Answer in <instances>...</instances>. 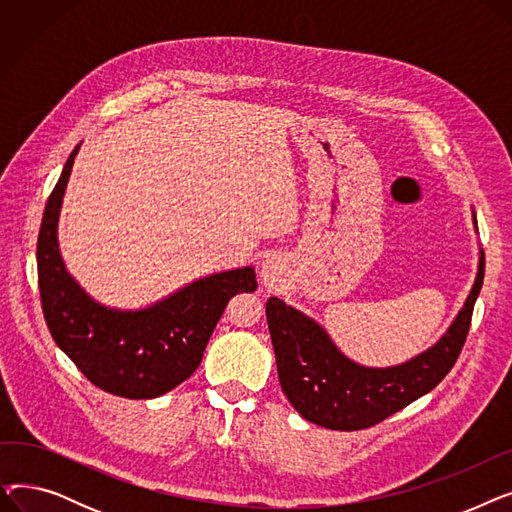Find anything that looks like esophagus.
Wrapping results in <instances>:
<instances>
[{"label": "esophagus", "mask_w": 512, "mask_h": 512, "mask_svg": "<svg viewBox=\"0 0 512 512\" xmlns=\"http://www.w3.org/2000/svg\"><path fill=\"white\" fill-rule=\"evenodd\" d=\"M286 278V263L282 257L278 255H270L265 257L261 263V282L265 288L270 290H278L284 284Z\"/></svg>", "instance_id": "1"}]
</instances>
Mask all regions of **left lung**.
Listing matches in <instances>:
<instances>
[{"label":"left lung","mask_w":512,"mask_h":512,"mask_svg":"<svg viewBox=\"0 0 512 512\" xmlns=\"http://www.w3.org/2000/svg\"><path fill=\"white\" fill-rule=\"evenodd\" d=\"M483 272L486 257L481 251L475 284L448 332L415 359L386 369L357 365L338 351L311 317L276 297L267 299L265 315L278 378L290 405L315 425L355 432L384 421L434 390L461 355Z\"/></svg>","instance_id":"1"}]
</instances>
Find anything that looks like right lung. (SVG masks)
<instances>
[{
  "instance_id": "right-lung-1",
  "label": "right lung",
  "mask_w": 512,
  "mask_h": 512,
  "mask_svg": "<svg viewBox=\"0 0 512 512\" xmlns=\"http://www.w3.org/2000/svg\"><path fill=\"white\" fill-rule=\"evenodd\" d=\"M78 147L53 188L37 240L41 307L56 344L85 378L124 398H155L193 375L228 301L253 292V267L201 278L141 311L95 303L66 272L58 249V218Z\"/></svg>"
}]
</instances>
